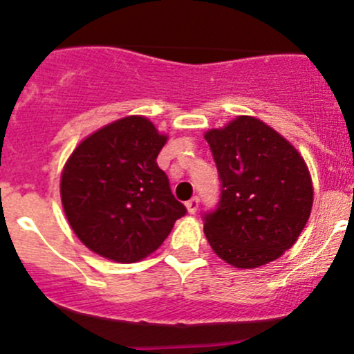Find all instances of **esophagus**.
Segmentation results:
<instances>
[{
	"mask_svg": "<svg viewBox=\"0 0 354 354\" xmlns=\"http://www.w3.org/2000/svg\"><path fill=\"white\" fill-rule=\"evenodd\" d=\"M198 205H200V198L198 197H194L192 200H188L187 202V209L190 214H195L198 210Z\"/></svg>",
	"mask_w": 354,
	"mask_h": 354,
	"instance_id": "34e87169",
	"label": "esophagus"
}]
</instances>
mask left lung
<instances>
[{
    "mask_svg": "<svg viewBox=\"0 0 354 354\" xmlns=\"http://www.w3.org/2000/svg\"><path fill=\"white\" fill-rule=\"evenodd\" d=\"M221 180L217 207L203 214L214 252L240 269L272 262L295 245L313 203L299 152L252 116L205 133Z\"/></svg>",
    "mask_w": 354,
    "mask_h": 354,
    "instance_id": "obj_1",
    "label": "left lung"
}]
</instances>
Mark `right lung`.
<instances>
[{"label":"right lung","mask_w":354,"mask_h":354,"mask_svg":"<svg viewBox=\"0 0 354 354\" xmlns=\"http://www.w3.org/2000/svg\"><path fill=\"white\" fill-rule=\"evenodd\" d=\"M167 137L144 116H127L85 138L66 160L62 202L87 248L120 263L156 252L187 207L156 159Z\"/></svg>","instance_id":"right-lung-1"}]
</instances>
